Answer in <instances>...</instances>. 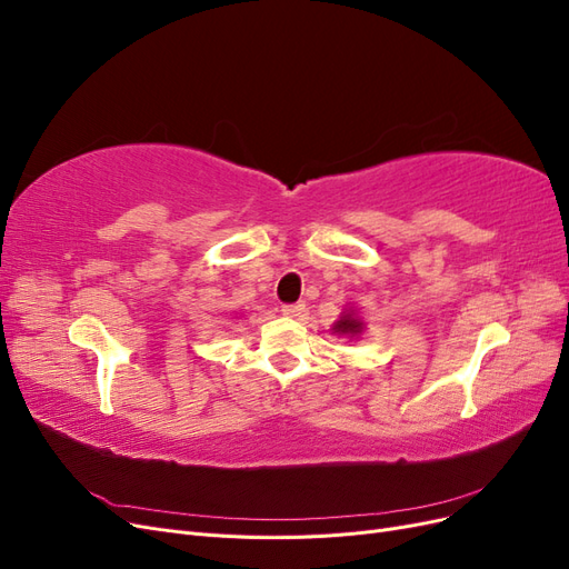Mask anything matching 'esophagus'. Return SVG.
<instances>
[{
  "label": "esophagus",
  "instance_id": "1",
  "mask_svg": "<svg viewBox=\"0 0 569 569\" xmlns=\"http://www.w3.org/2000/svg\"><path fill=\"white\" fill-rule=\"evenodd\" d=\"M282 316L287 318H303L306 316V303H289V306H282Z\"/></svg>",
  "mask_w": 569,
  "mask_h": 569
}]
</instances>
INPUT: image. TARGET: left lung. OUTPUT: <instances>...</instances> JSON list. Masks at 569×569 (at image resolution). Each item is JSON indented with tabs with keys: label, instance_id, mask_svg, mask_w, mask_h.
<instances>
[{
	"label": "left lung",
	"instance_id": "8db88e82",
	"mask_svg": "<svg viewBox=\"0 0 569 569\" xmlns=\"http://www.w3.org/2000/svg\"><path fill=\"white\" fill-rule=\"evenodd\" d=\"M332 332L339 335V337H351V339H358L360 335L366 332V322L358 318L356 308H347V311L341 313V318L332 325Z\"/></svg>",
	"mask_w": 569,
	"mask_h": 569
}]
</instances>
